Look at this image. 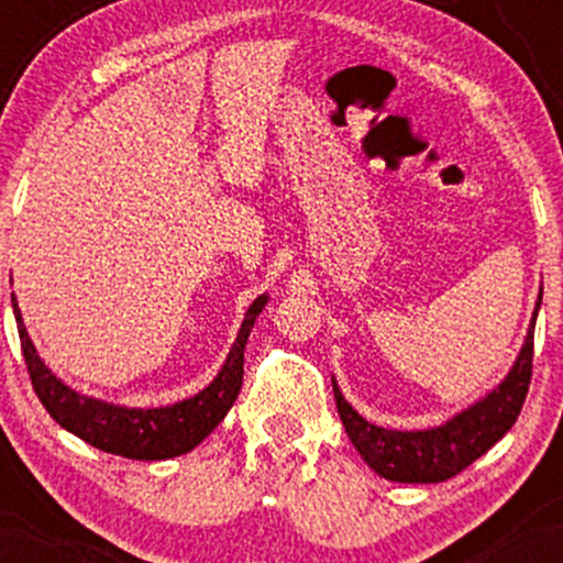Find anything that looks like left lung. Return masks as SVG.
I'll return each mask as SVG.
<instances>
[{"mask_svg":"<svg viewBox=\"0 0 563 563\" xmlns=\"http://www.w3.org/2000/svg\"><path fill=\"white\" fill-rule=\"evenodd\" d=\"M538 309H534L525 349H521L519 360H516L514 371L508 373L506 380L493 394H487L482 402L468 407L466 412H461V416H455L450 423L439 426V429L389 431L367 423L341 397L339 386L333 380L335 407H339L341 423H344L349 439H352V444L363 455L367 466L391 482L434 484L461 474L476 457H482L484 452L493 448L497 439L506 437L510 426L519 418L521 407H525L529 380H532Z\"/></svg>","mask_w":563,"mask_h":563,"instance_id":"obj_1","label":"left lung"}]
</instances>
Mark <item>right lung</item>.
I'll return each instance as SVG.
<instances>
[{"instance_id": "right-lung-1", "label": "right lung", "mask_w": 563, "mask_h": 563, "mask_svg": "<svg viewBox=\"0 0 563 563\" xmlns=\"http://www.w3.org/2000/svg\"><path fill=\"white\" fill-rule=\"evenodd\" d=\"M264 303H267V296H260L249 307L228 363L222 365L211 386H206L192 399H185V402L172 407H156V410H129V407L100 402V399L81 397V394L68 389L38 360L36 349L31 344L29 333H25L15 296H12V312H15L25 367H29L38 402L47 407L49 416L63 429H68L70 434H76L102 452L134 457V461H166V457L190 452L228 416L232 402L241 394L245 341H249L251 328H254V320L260 318Z\"/></svg>"}]
</instances>
